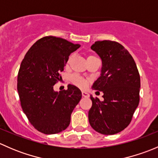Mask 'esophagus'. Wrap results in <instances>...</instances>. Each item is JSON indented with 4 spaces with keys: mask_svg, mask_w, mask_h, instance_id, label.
<instances>
[{
    "mask_svg": "<svg viewBox=\"0 0 158 158\" xmlns=\"http://www.w3.org/2000/svg\"><path fill=\"white\" fill-rule=\"evenodd\" d=\"M82 95L83 97H85V98H88V97L89 96L88 92H85V91H82Z\"/></svg>",
    "mask_w": 158,
    "mask_h": 158,
    "instance_id": "esophagus-1",
    "label": "esophagus"
}]
</instances>
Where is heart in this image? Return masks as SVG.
<instances>
[{"label":"heart","mask_w":158,"mask_h":158,"mask_svg":"<svg viewBox=\"0 0 158 158\" xmlns=\"http://www.w3.org/2000/svg\"><path fill=\"white\" fill-rule=\"evenodd\" d=\"M91 57H95L94 56H89L88 58H91ZM73 58V55H70L69 57L68 58L67 62H66V64L69 65L71 63L72 60ZM71 82H73V85H75L76 86L79 87V88L83 89L85 87H86L87 84H88V80H86L85 79H84L83 77L80 76H78V75H73L71 76Z\"/></svg>","instance_id":"heart-1"}]
</instances>
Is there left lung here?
Listing matches in <instances>:
<instances>
[{
  "label": "left lung",
  "mask_w": 158,
  "mask_h": 158,
  "mask_svg": "<svg viewBox=\"0 0 158 158\" xmlns=\"http://www.w3.org/2000/svg\"><path fill=\"white\" fill-rule=\"evenodd\" d=\"M91 49L102 61L101 75L92 88L103 92L104 101L90 96L89 124L98 133L114 135L128 127L139 104L140 75L133 57L118 42L96 41Z\"/></svg>",
  "instance_id": "1"
}]
</instances>
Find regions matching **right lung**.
<instances>
[{
  "mask_svg": "<svg viewBox=\"0 0 158 158\" xmlns=\"http://www.w3.org/2000/svg\"><path fill=\"white\" fill-rule=\"evenodd\" d=\"M80 47L63 38L48 36L38 40L22 60L17 76V91L23 112L32 125L46 135L67 128L70 117L82 98L77 87L55 92L69 56Z\"/></svg>",
  "mask_w": 158,
  "mask_h": 158,
  "instance_id": "add662e5",
  "label": "right lung"
}]
</instances>
